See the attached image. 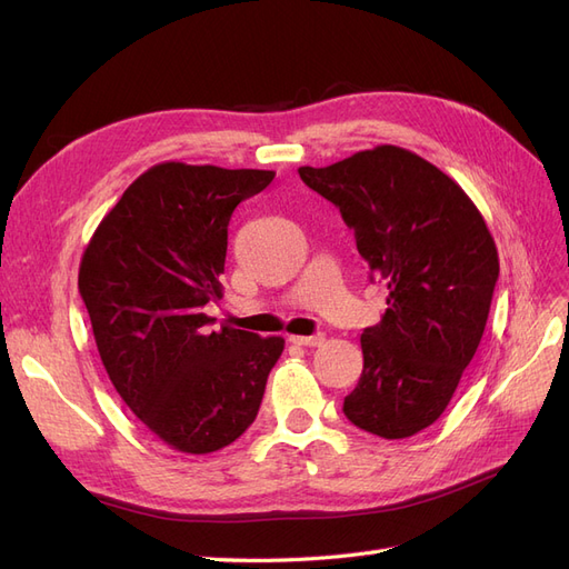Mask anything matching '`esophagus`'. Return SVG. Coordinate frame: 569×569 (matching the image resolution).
Returning <instances> with one entry per match:
<instances>
[{
  "label": "esophagus",
  "mask_w": 569,
  "mask_h": 569,
  "mask_svg": "<svg viewBox=\"0 0 569 569\" xmlns=\"http://www.w3.org/2000/svg\"><path fill=\"white\" fill-rule=\"evenodd\" d=\"M322 335H311V337H289V341L291 343H297V347H320V343H322Z\"/></svg>",
  "instance_id": "obj_1"
}]
</instances>
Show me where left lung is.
Here are the masks:
<instances>
[{
  "label": "left lung",
  "mask_w": 569,
  "mask_h": 569,
  "mask_svg": "<svg viewBox=\"0 0 569 569\" xmlns=\"http://www.w3.org/2000/svg\"><path fill=\"white\" fill-rule=\"evenodd\" d=\"M301 180L332 201L387 282L382 320L360 335L363 372L343 416L382 439L439 420L485 335L498 251L462 187L408 149L380 144Z\"/></svg>",
  "instance_id": "obj_1"
}]
</instances>
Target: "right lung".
<instances>
[{
	"mask_svg": "<svg viewBox=\"0 0 569 569\" xmlns=\"http://www.w3.org/2000/svg\"><path fill=\"white\" fill-rule=\"evenodd\" d=\"M272 170L166 161L137 178L82 253L78 289L120 399L173 451L226 449L256 420L282 337L222 325L228 226Z\"/></svg>",
	"mask_w": 569,
	"mask_h": 569,
	"instance_id": "right-lung-1",
	"label": "right lung"
}]
</instances>
